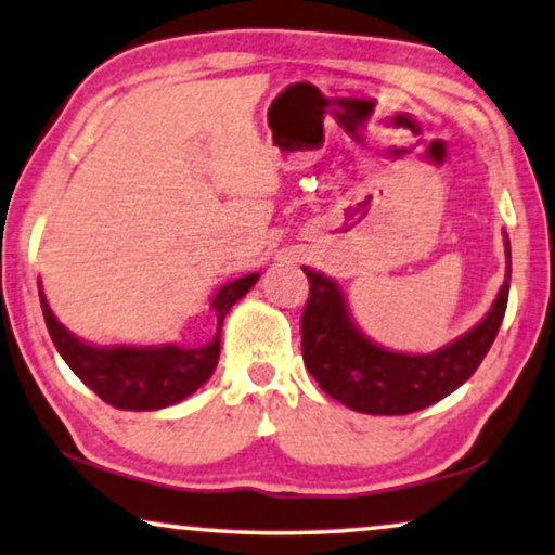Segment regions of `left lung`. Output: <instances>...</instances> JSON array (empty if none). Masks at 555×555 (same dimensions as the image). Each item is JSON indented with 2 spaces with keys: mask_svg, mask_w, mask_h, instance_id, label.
I'll return each instance as SVG.
<instances>
[{
  "mask_svg": "<svg viewBox=\"0 0 555 555\" xmlns=\"http://www.w3.org/2000/svg\"><path fill=\"white\" fill-rule=\"evenodd\" d=\"M507 251V278L499 296L474 330L457 337L442 350L429 354H403L383 350L358 330L347 309L345 293L332 278L304 267L311 296L300 319L304 362L317 378L321 391L360 414H412L461 388L489 347L494 345L509 298L512 251Z\"/></svg>",
  "mask_w": 555,
  "mask_h": 555,
  "instance_id": "1",
  "label": "left lung"
}]
</instances>
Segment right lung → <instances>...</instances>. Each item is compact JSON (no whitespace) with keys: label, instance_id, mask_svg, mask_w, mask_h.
<instances>
[{"label":"right lung","instance_id":"right-lung-1","mask_svg":"<svg viewBox=\"0 0 555 555\" xmlns=\"http://www.w3.org/2000/svg\"><path fill=\"white\" fill-rule=\"evenodd\" d=\"M259 280L257 272L225 283L210 300L218 317L216 337L203 347H94L74 337L48 309L40 288V309L53 345L77 378L92 388L102 401L126 412H154L188 399L210 378L221 354V324L231 306L249 293Z\"/></svg>","mask_w":555,"mask_h":555}]
</instances>
